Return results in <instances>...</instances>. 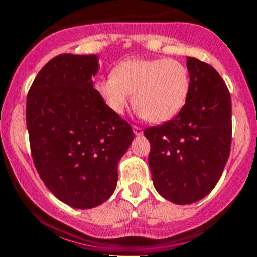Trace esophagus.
I'll return each mask as SVG.
<instances>
[{"label":"esophagus","mask_w":257,"mask_h":257,"mask_svg":"<svg viewBox=\"0 0 257 257\" xmlns=\"http://www.w3.org/2000/svg\"><path fill=\"white\" fill-rule=\"evenodd\" d=\"M133 132H135V135H136V136H141L142 133H144V129L140 128V126L133 125Z\"/></svg>","instance_id":"1"}]
</instances>
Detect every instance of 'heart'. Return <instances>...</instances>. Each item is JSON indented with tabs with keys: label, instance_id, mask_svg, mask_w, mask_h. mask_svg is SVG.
<instances>
[{
	"label": "heart",
	"instance_id": "obj_1",
	"mask_svg": "<svg viewBox=\"0 0 257 257\" xmlns=\"http://www.w3.org/2000/svg\"><path fill=\"white\" fill-rule=\"evenodd\" d=\"M98 94L112 112L121 115L133 103L151 122L175 117L190 93V75L181 62L164 58H131L120 62L112 75L98 80Z\"/></svg>",
	"mask_w": 257,
	"mask_h": 257
}]
</instances>
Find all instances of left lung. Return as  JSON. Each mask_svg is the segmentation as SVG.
<instances>
[{
  "label": "left lung",
  "instance_id": "left-lung-1",
  "mask_svg": "<svg viewBox=\"0 0 257 257\" xmlns=\"http://www.w3.org/2000/svg\"><path fill=\"white\" fill-rule=\"evenodd\" d=\"M190 93L182 110L163 125L145 129L156 191L176 204H190L216 186L231 146V99L208 63L189 57Z\"/></svg>",
  "mask_w": 257,
  "mask_h": 257
}]
</instances>
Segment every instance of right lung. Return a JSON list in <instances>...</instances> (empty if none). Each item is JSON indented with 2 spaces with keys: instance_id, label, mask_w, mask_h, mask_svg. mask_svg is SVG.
Returning <instances> with one entry per match:
<instances>
[{
  "instance_id": "1",
  "label": "right lung",
  "mask_w": 257,
  "mask_h": 257,
  "mask_svg": "<svg viewBox=\"0 0 257 257\" xmlns=\"http://www.w3.org/2000/svg\"><path fill=\"white\" fill-rule=\"evenodd\" d=\"M97 72V55H57L27 95L36 169L58 199L79 209L94 208L112 195L119 160L135 138L93 86Z\"/></svg>"
}]
</instances>
